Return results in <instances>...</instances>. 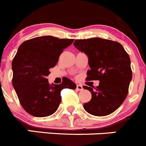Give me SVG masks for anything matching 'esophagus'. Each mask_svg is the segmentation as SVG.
<instances>
[{"mask_svg":"<svg viewBox=\"0 0 146 146\" xmlns=\"http://www.w3.org/2000/svg\"><path fill=\"white\" fill-rule=\"evenodd\" d=\"M76 90L77 91H82L83 86L81 85H77L76 86Z\"/></svg>","mask_w":146,"mask_h":146,"instance_id":"esophagus-1","label":"esophagus"}]
</instances>
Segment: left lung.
Wrapping results in <instances>:
<instances>
[{
    "label": "left lung",
    "mask_w": 146,
    "mask_h": 146,
    "mask_svg": "<svg viewBox=\"0 0 146 146\" xmlns=\"http://www.w3.org/2000/svg\"><path fill=\"white\" fill-rule=\"evenodd\" d=\"M73 44L88 57L86 80L100 81L96 87L83 86L92 93V99L84 104V109L94 116L111 114L128 94L133 77L128 54L119 42L99 37L77 39Z\"/></svg>",
    "instance_id": "left-lung-1"
}]
</instances>
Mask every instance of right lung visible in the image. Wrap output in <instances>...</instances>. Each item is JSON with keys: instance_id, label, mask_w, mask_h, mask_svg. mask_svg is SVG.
<instances>
[{"instance_id": "obj_1", "label": "right lung", "mask_w": 146, "mask_h": 146, "mask_svg": "<svg viewBox=\"0 0 146 146\" xmlns=\"http://www.w3.org/2000/svg\"><path fill=\"white\" fill-rule=\"evenodd\" d=\"M73 39L52 36H38L25 41L19 46L12 61V84L20 104L27 112L37 117L50 116L56 111L63 88L76 89L68 78L60 84L50 85L47 76L54 68L64 49Z\"/></svg>"}]
</instances>
